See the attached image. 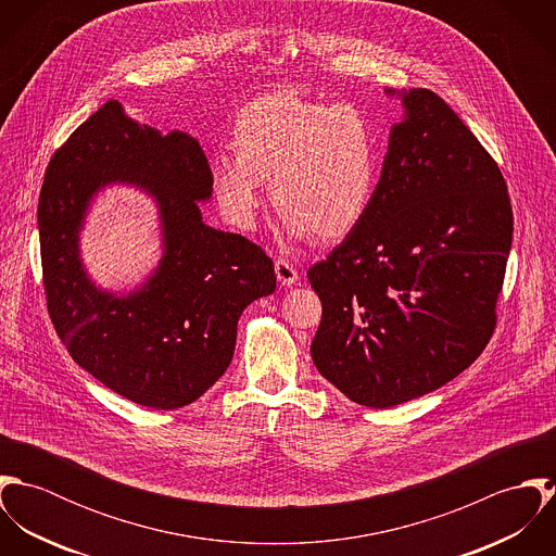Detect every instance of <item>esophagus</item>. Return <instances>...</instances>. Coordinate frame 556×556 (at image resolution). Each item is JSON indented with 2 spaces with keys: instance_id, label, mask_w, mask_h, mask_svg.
I'll return each mask as SVG.
<instances>
[{
  "instance_id": "obj_1",
  "label": "esophagus",
  "mask_w": 556,
  "mask_h": 556,
  "mask_svg": "<svg viewBox=\"0 0 556 556\" xmlns=\"http://www.w3.org/2000/svg\"><path fill=\"white\" fill-rule=\"evenodd\" d=\"M276 276H278V282L282 287H291V285H295L300 280L298 269L289 261H285V258L276 261Z\"/></svg>"
}]
</instances>
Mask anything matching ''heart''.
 I'll return each instance as SVG.
<instances>
[{
  "instance_id": "b5f03b06",
  "label": "heart",
  "mask_w": 556,
  "mask_h": 556,
  "mask_svg": "<svg viewBox=\"0 0 556 556\" xmlns=\"http://www.w3.org/2000/svg\"><path fill=\"white\" fill-rule=\"evenodd\" d=\"M236 159L212 164V192L229 225L250 231L263 205L261 184L295 241L346 238L368 214L379 181V143L370 119L351 104L274 91L239 109Z\"/></svg>"
}]
</instances>
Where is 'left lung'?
<instances>
[{"label": "left lung", "instance_id": "left-lung-1", "mask_svg": "<svg viewBox=\"0 0 556 556\" xmlns=\"http://www.w3.org/2000/svg\"><path fill=\"white\" fill-rule=\"evenodd\" d=\"M402 102L364 220L308 269L323 317L311 346L344 396L390 408L467 370L494 329L511 250L505 179L434 91Z\"/></svg>", "mask_w": 556, "mask_h": 556}]
</instances>
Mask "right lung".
Listing matches in <instances>:
<instances>
[{
	"label": "right lung",
	"instance_id": "1",
	"mask_svg": "<svg viewBox=\"0 0 556 556\" xmlns=\"http://www.w3.org/2000/svg\"><path fill=\"white\" fill-rule=\"evenodd\" d=\"M128 185L153 199L163 254L128 292L100 288L79 254L97 194ZM212 170L194 137L162 135L106 100L55 152L38 201L49 315L73 359L119 396L179 408L229 368L241 313L276 291L271 258L203 223Z\"/></svg>",
	"mask_w": 556,
	"mask_h": 556
}]
</instances>
